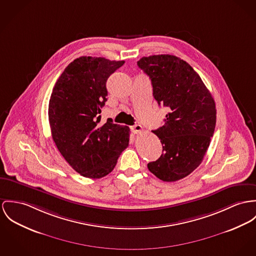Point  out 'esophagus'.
Returning a JSON list of instances; mask_svg holds the SVG:
<instances>
[{
	"label": "esophagus",
	"mask_w": 256,
	"mask_h": 256,
	"mask_svg": "<svg viewBox=\"0 0 256 256\" xmlns=\"http://www.w3.org/2000/svg\"><path fill=\"white\" fill-rule=\"evenodd\" d=\"M132 130L134 134H138L139 132H141L143 130V128L140 126V124H134L132 128Z\"/></svg>",
	"instance_id": "34e87169"
}]
</instances>
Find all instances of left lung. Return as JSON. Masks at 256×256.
Returning <instances> with one entry per match:
<instances>
[{"mask_svg":"<svg viewBox=\"0 0 256 256\" xmlns=\"http://www.w3.org/2000/svg\"><path fill=\"white\" fill-rule=\"evenodd\" d=\"M138 65L151 79L158 104L168 108L164 124L153 130L164 153L148 170L162 181H177L202 162L214 134L216 102L197 72L176 56L142 58Z\"/></svg>","mask_w":256,"mask_h":256,"instance_id":"obj_1","label":"left lung"}]
</instances>
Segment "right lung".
<instances>
[{"instance_id": "obj_1", "label": "right lung", "mask_w": 256, "mask_h": 256, "mask_svg": "<svg viewBox=\"0 0 256 256\" xmlns=\"http://www.w3.org/2000/svg\"><path fill=\"white\" fill-rule=\"evenodd\" d=\"M124 61L80 56L60 75L48 103L52 136L61 155L80 176L110 174L128 146L130 128L107 120L100 124L107 101L106 82Z\"/></svg>"}]
</instances>
